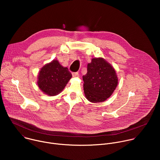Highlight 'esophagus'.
Wrapping results in <instances>:
<instances>
[{"mask_svg":"<svg viewBox=\"0 0 160 160\" xmlns=\"http://www.w3.org/2000/svg\"><path fill=\"white\" fill-rule=\"evenodd\" d=\"M72 75L73 77H79V74L78 72H75L72 73Z\"/></svg>","mask_w":160,"mask_h":160,"instance_id":"34e87169","label":"esophagus"}]
</instances>
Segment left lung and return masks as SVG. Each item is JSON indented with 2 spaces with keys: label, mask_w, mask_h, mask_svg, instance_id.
I'll use <instances>...</instances> for the list:
<instances>
[{
  "label": "left lung",
  "mask_w": 160,
  "mask_h": 160,
  "mask_svg": "<svg viewBox=\"0 0 160 160\" xmlns=\"http://www.w3.org/2000/svg\"><path fill=\"white\" fill-rule=\"evenodd\" d=\"M86 99L91 102H101L109 98L118 85L114 68L102 58H93L87 64V73L83 76Z\"/></svg>",
  "instance_id": "left-lung-1"
}]
</instances>
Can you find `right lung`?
I'll list each match as a JSON object with an SVG mask.
<instances>
[{
    "instance_id": "1",
    "label": "right lung",
    "mask_w": 160,
    "mask_h": 160,
    "mask_svg": "<svg viewBox=\"0 0 160 160\" xmlns=\"http://www.w3.org/2000/svg\"><path fill=\"white\" fill-rule=\"evenodd\" d=\"M72 77L68 68L61 66L58 60H53L41 68L37 85L44 94L54 96L62 92Z\"/></svg>"
}]
</instances>
